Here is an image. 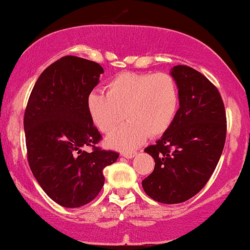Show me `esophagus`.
I'll return each mask as SVG.
<instances>
[{
	"instance_id": "esophagus-1",
	"label": "esophagus",
	"mask_w": 250,
	"mask_h": 250,
	"mask_svg": "<svg viewBox=\"0 0 250 250\" xmlns=\"http://www.w3.org/2000/svg\"><path fill=\"white\" fill-rule=\"evenodd\" d=\"M136 154H137L136 151H125L122 152V156L125 158H133Z\"/></svg>"
}]
</instances>
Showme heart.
I'll return each instance as SVG.
<instances>
[{"label": "heart", "mask_w": 250, "mask_h": 250, "mask_svg": "<svg viewBox=\"0 0 250 250\" xmlns=\"http://www.w3.org/2000/svg\"><path fill=\"white\" fill-rule=\"evenodd\" d=\"M179 91L167 73L123 72L106 85V94L92 92L87 108L93 122L104 134L113 131L125 116L128 121L108 137L115 148L133 149L146 136L163 135L178 112Z\"/></svg>", "instance_id": "obj_1"}]
</instances>
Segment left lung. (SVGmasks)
<instances>
[{"mask_svg":"<svg viewBox=\"0 0 250 250\" xmlns=\"http://www.w3.org/2000/svg\"><path fill=\"white\" fill-rule=\"evenodd\" d=\"M179 91V109L171 127L144 149L155 169L142 180L150 198L163 204L184 203L211 178L224 150L226 110L218 88L186 65L172 68Z\"/></svg>","mask_w":250,"mask_h":250,"instance_id":"8db88e82","label":"left lung"}]
</instances>
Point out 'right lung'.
<instances>
[{"mask_svg":"<svg viewBox=\"0 0 250 250\" xmlns=\"http://www.w3.org/2000/svg\"><path fill=\"white\" fill-rule=\"evenodd\" d=\"M104 68L98 62L65 56L36 81L24 112L28 163L38 184L64 207L91 203L104 184V171L120 154L98 146L87 98ZM89 146V153L83 147Z\"/></svg>","mask_w":250,"mask_h":250,"instance_id":"add662e5","label":"right lung"}]
</instances>
